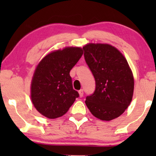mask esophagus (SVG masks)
<instances>
[{"instance_id":"obj_1","label":"esophagus","mask_w":156,"mask_h":156,"mask_svg":"<svg viewBox=\"0 0 156 156\" xmlns=\"http://www.w3.org/2000/svg\"><path fill=\"white\" fill-rule=\"evenodd\" d=\"M78 92H79V95H80V98H82V97L83 96V89H80V90Z\"/></svg>"}]
</instances>
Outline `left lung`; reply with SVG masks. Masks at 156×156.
I'll return each mask as SVG.
<instances>
[{"mask_svg":"<svg viewBox=\"0 0 156 156\" xmlns=\"http://www.w3.org/2000/svg\"><path fill=\"white\" fill-rule=\"evenodd\" d=\"M86 63L95 80V90L86 98L94 117L109 121L123 114L132 101L133 76L128 62L108 44H88L83 48Z\"/></svg>","mask_w":156,"mask_h":156,"instance_id":"left-lung-1","label":"left lung"}]
</instances>
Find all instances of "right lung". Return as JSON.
I'll use <instances>...</instances> for the list:
<instances>
[{"label":"right lung","mask_w":156,"mask_h":156,"mask_svg":"<svg viewBox=\"0 0 156 156\" xmlns=\"http://www.w3.org/2000/svg\"><path fill=\"white\" fill-rule=\"evenodd\" d=\"M83 55L80 48L52 52L39 62L31 82V101L38 112L49 119L67 112L79 94L73 88L69 72Z\"/></svg>","instance_id":"right-lung-1"}]
</instances>
